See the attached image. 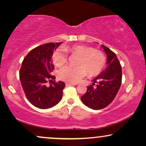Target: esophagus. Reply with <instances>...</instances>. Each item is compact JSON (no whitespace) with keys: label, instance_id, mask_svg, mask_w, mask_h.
<instances>
[{"label":"esophagus","instance_id":"obj_1","mask_svg":"<svg viewBox=\"0 0 146 146\" xmlns=\"http://www.w3.org/2000/svg\"><path fill=\"white\" fill-rule=\"evenodd\" d=\"M66 86H76V85H77V84L71 83V82H66Z\"/></svg>","mask_w":146,"mask_h":146}]
</instances>
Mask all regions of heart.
<instances>
[{
	"label": "heart",
	"mask_w": 146,
	"mask_h": 146,
	"mask_svg": "<svg viewBox=\"0 0 146 146\" xmlns=\"http://www.w3.org/2000/svg\"><path fill=\"white\" fill-rule=\"evenodd\" d=\"M78 56L76 65L77 67L66 66L58 72L59 78L64 81L77 83L86 75L90 76L98 75L105 66V56L102 52L83 45L65 46L58 49L53 54L52 60L55 66L61 67L67 63V54Z\"/></svg>",
	"instance_id": "obj_1"
}]
</instances>
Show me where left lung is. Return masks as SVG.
Instances as JSON below:
<instances>
[{"instance_id":"left-lung-1","label":"left lung","mask_w":146,"mask_h":146,"mask_svg":"<svg viewBox=\"0 0 146 146\" xmlns=\"http://www.w3.org/2000/svg\"><path fill=\"white\" fill-rule=\"evenodd\" d=\"M107 56L106 68L93 80L92 85L87 87V92L81 97L82 103L93 110L108 106L115 98L121 84V66L117 56L110 49L102 45Z\"/></svg>"}]
</instances>
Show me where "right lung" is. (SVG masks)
<instances>
[{
	"mask_svg": "<svg viewBox=\"0 0 146 146\" xmlns=\"http://www.w3.org/2000/svg\"><path fill=\"white\" fill-rule=\"evenodd\" d=\"M62 42L47 43L32 50L24 58L19 76L27 99L35 107L48 109L54 106L62 98L64 82L55 80L52 72L54 68L52 57L54 50Z\"/></svg>",
	"mask_w": 146,
	"mask_h": 146,
	"instance_id": "obj_1",
	"label": "right lung"
}]
</instances>
